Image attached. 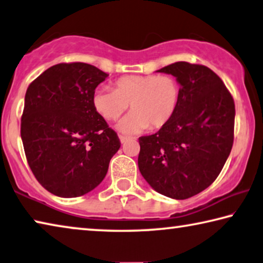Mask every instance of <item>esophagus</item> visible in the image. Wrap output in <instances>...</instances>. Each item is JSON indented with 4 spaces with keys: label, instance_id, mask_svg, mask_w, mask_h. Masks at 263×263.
I'll list each match as a JSON object with an SVG mask.
<instances>
[{
    "label": "esophagus",
    "instance_id": "obj_1",
    "mask_svg": "<svg viewBox=\"0 0 263 263\" xmlns=\"http://www.w3.org/2000/svg\"><path fill=\"white\" fill-rule=\"evenodd\" d=\"M128 140H129V137H127V136H122V135L120 136V141H121V143H126Z\"/></svg>",
    "mask_w": 263,
    "mask_h": 263
}]
</instances>
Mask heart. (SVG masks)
Wrapping results in <instances>:
<instances>
[{"label": "heart", "instance_id": "obj_1", "mask_svg": "<svg viewBox=\"0 0 263 263\" xmlns=\"http://www.w3.org/2000/svg\"><path fill=\"white\" fill-rule=\"evenodd\" d=\"M114 84L96 89L92 106L106 120H118L130 104L133 111L116 124L123 134L167 126L179 108L180 86L171 75H129Z\"/></svg>", "mask_w": 263, "mask_h": 263}]
</instances>
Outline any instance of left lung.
Here are the masks:
<instances>
[{"label": "left lung", "instance_id": "left-lung-1", "mask_svg": "<svg viewBox=\"0 0 263 263\" xmlns=\"http://www.w3.org/2000/svg\"><path fill=\"white\" fill-rule=\"evenodd\" d=\"M159 72L180 84L179 108L167 126L139 139V169L157 193L184 200L208 188L227 161L234 141L235 104L208 67L175 62Z\"/></svg>", "mask_w": 263, "mask_h": 263}]
</instances>
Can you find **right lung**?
Returning a JSON list of instances; mask_svg holds the SVG:
<instances>
[{
  "label": "right lung",
  "mask_w": 263,
  "mask_h": 263,
  "mask_svg": "<svg viewBox=\"0 0 263 263\" xmlns=\"http://www.w3.org/2000/svg\"><path fill=\"white\" fill-rule=\"evenodd\" d=\"M108 74L91 64L60 63L28 87L21 139L36 180L60 197H78L102 182L119 136L92 106Z\"/></svg>",
  "instance_id": "right-lung-1"
}]
</instances>
